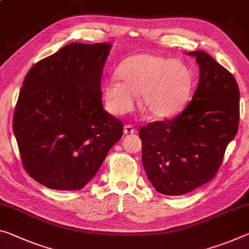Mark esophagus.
Here are the masks:
<instances>
[{
    "mask_svg": "<svg viewBox=\"0 0 249 249\" xmlns=\"http://www.w3.org/2000/svg\"><path fill=\"white\" fill-rule=\"evenodd\" d=\"M123 131H124L125 135H127V134H134V133H136V129L133 128L132 125H125Z\"/></svg>",
    "mask_w": 249,
    "mask_h": 249,
    "instance_id": "34e87169",
    "label": "esophagus"
}]
</instances>
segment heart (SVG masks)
Segmentation results:
<instances>
[{"label": "heart", "mask_w": 249, "mask_h": 249, "mask_svg": "<svg viewBox=\"0 0 249 249\" xmlns=\"http://www.w3.org/2000/svg\"><path fill=\"white\" fill-rule=\"evenodd\" d=\"M116 77L102 88L106 110L114 116L131 112L141 94V105L155 120H167L187 105L192 95L194 74L181 60L141 53L121 63Z\"/></svg>", "instance_id": "b5f03b06"}]
</instances>
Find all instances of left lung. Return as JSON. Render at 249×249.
<instances>
[{"label": "left lung", "mask_w": 249, "mask_h": 249, "mask_svg": "<svg viewBox=\"0 0 249 249\" xmlns=\"http://www.w3.org/2000/svg\"><path fill=\"white\" fill-rule=\"evenodd\" d=\"M199 81L183 112L142 126V161L154 188L177 196L210 181L222 165L239 123V89L231 72L203 51L188 52Z\"/></svg>", "instance_id": "obj_1"}]
</instances>
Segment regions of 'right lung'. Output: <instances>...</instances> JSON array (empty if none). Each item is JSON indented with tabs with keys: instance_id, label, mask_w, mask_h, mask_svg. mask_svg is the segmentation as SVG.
I'll use <instances>...</instances> for the list:
<instances>
[{
	"instance_id": "right-lung-1",
	"label": "right lung",
	"mask_w": 249,
	"mask_h": 249,
	"mask_svg": "<svg viewBox=\"0 0 249 249\" xmlns=\"http://www.w3.org/2000/svg\"><path fill=\"white\" fill-rule=\"evenodd\" d=\"M110 46L72 43L34 64L23 81L13 132L27 174L46 187L83 188L123 136L122 121L102 104Z\"/></svg>"
}]
</instances>
